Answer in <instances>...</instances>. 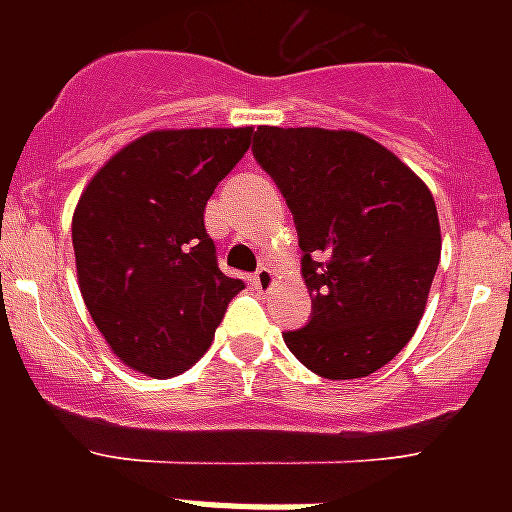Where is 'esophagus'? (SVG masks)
I'll return each instance as SVG.
<instances>
[{"mask_svg": "<svg viewBox=\"0 0 512 512\" xmlns=\"http://www.w3.org/2000/svg\"><path fill=\"white\" fill-rule=\"evenodd\" d=\"M252 281H255V287L260 289V292H271V289L276 287V273H273L271 268H260Z\"/></svg>", "mask_w": 512, "mask_h": 512, "instance_id": "1", "label": "esophagus"}]
</instances>
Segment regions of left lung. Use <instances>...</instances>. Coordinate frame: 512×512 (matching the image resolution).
<instances>
[{"label":"left lung","mask_w":512,"mask_h":512,"mask_svg":"<svg viewBox=\"0 0 512 512\" xmlns=\"http://www.w3.org/2000/svg\"><path fill=\"white\" fill-rule=\"evenodd\" d=\"M252 154L292 209L313 303L287 348L327 380L369 377L425 313L441 257L433 193L353 130L257 127Z\"/></svg>","instance_id":"left-lung-1"}]
</instances>
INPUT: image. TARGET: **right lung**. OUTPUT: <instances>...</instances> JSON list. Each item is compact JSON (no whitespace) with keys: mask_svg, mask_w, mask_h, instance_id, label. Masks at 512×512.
<instances>
[{"mask_svg":"<svg viewBox=\"0 0 512 512\" xmlns=\"http://www.w3.org/2000/svg\"><path fill=\"white\" fill-rule=\"evenodd\" d=\"M252 127L154 130L100 167L71 220L76 279L119 361L175 377L212 345L244 281L217 268L204 209Z\"/></svg>","mask_w":512,"mask_h":512,"instance_id":"add662e5","label":"right lung"}]
</instances>
